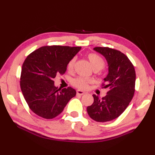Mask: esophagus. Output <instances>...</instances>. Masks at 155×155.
<instances>
[{
	"label": "esophagus",
	"instance_id": "34e87169",
	"mask_svg": "<svg viewBox=\"0 0 155 155\" xmlns=\"http://www.w3.org/2000/svg\"><path fill=\"white\" fill-rule=\"evenodd\" d=\"M77 94H78V95H83V94H85V91H83L82 90H78L77 91Z\"/></svg>",
	"mask_w": 155,
	"mask_h": 155
}]
</instances>
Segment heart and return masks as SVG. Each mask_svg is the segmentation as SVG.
<instances>
[{
  "mask_svg": "<svg viewBox=\"0 0 155 155\" xmlns=\"http://www.w3.org/2000/svg\"><path fill=\"white\" fill-rule=\"evenodd\" d=\"M87 58L89 59V61H90L94 70H100L103 69L104 67L105 63H104V59L102 58L101 56L98 55V54L95 53H90L87 55ZM75 61L76 57H73V58L70 59L69 62L68 63L67 68L69 71L72 70L73 68H74ZM93 81L91 79H87V78L82 77H78L72 81V84L78 88L85 90V89L87 88L89 84L91 83Z\"/></svg>",
  "mask_w": 155,
  "mask_h": 155,
  "instance_id": "b5f03b06",
  "label": "heart"
}]
</instances>
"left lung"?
Returning a JSON list of instances; mask_svg holds the SVG:
<instances>
[{
    "label": "left lung",
    "instance_id": "obj_1",
    "mask_svg": "<svg viewBox=\"0 0 155 155\" xmlns=\"http://www.w3.org/2000/svg\"><path fill=\"white\" fill-rule=\"evenodd\" d=\"M94 50L106 59L108 74L104 78L108 87L101 99L93 94L94 103L87 107V114L96 122L111 121L119 117L128 106L135 93V71L128 57L119 51L108 47H95Z\"/></svg>",
    "mask_w": 155,
    "mask_h": 155
}]
</instances>
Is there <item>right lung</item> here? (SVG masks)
<instances>
[{"instance_id": "obj_1", "label": "right lung", "mask_w": 155, "mask_h": 155, "mask_svg": "<svg viewBox=\"0 0 155 155\" xmlns=\"http://www.w3.org/2000/svg\"><path fill=\"white\" fill-rule=\"evenodd\" d=\"M81 47L43 46L33 51L23 63L20 87L31 111L52 119L59 115L77 91L72 87L60 90L54 85L57 74H64L68 63Z\"/></svg>"}]
</instances>
